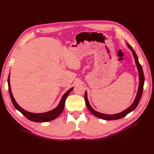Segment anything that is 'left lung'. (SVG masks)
Here are the masks:
<instances>
[{"mask_svg": "<svg viewBox=\"0 0 154 154\" xmlns=\"http://www.w3.org/2000/svg\"><path fill=\"white\" fill-rule=\"evenodd\" d=\"M127 45L128 46V48L130 49V50L132 51L134 60H135V62H136V66H137V68L138 70V72H139V87H138V90H137L136 98H135L133 103L130 105L128 108L125 109V110L122 112L115 114H106L99 112H97L92 108V107L91 106L89 102H88V100L87 98V91H85V101L86 105L87 106L88 109L91 112L93 115H94L97 118H101L102 119H105V120H115V119H121V118L125 117V116H127L130 112H131L132 111H133L135 109H136L139 103V101H140V99H141V96H142L143 90V85H144V77L143 69H142V67L140 65V63H139V62L137 56L136 52H135L134 49H132V48L128 43H127Z\"/></svg>", "mask_w": 154, "mask_h": 154, "instance_id": "obj_1", "label": "left lung"}]
</instances>
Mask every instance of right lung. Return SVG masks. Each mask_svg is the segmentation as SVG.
I'll list each match as a JSON object with an SVG mask.
<instances>
[{
	"instance_id": "obj_1",
	"label": "right lung",
	"mask_w": 154,
	"mask_h": 154,
	"mask_svg": "<svg viewBox=\"0 0 154 154\" xmlns=\"http://www.w3.org/2000/svg\"><path fill=\"white\" fill-rule=\"evenodd\" d=\"M10 73L9 74L8 79V88H9V92H10V95L12 103L14 105V106L15 107V109L18 110L19 112L24 115L26 118L32 121V122H50V121H52L53 119H55L57 118L59 115H60L62 112V111L64 109V106H65V101L66 100L67 97L68 95L70 94L72 89L73 87L71 88L70 89H69L62 96L61 100H60V103L58 105L54 108V109L51 110L50 111L46 112L44 113H32V112H29L27 111L24 109H23L22 107H20L19 105H18V103L16 102L15 98L13 96L11 89V87H10Z\"/></svg>"
}]
</instances>
